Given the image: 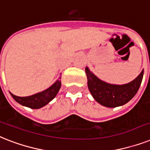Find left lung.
<instances>
[{
	"instance_id": "8db88e82",
	"label": "left lung",
	"mask_w": 150,
	"mask_h": 150,
	"mask_svg": "<svg viewBox=\"0 0 150 150\" xmlns=\"http://www.w3.org/2000/svg\"><path fill=\"white\" fill-rule=\"evenodd\" d=\"M143 70L133 80L124 85H112L102 81L86 67L88 87L95 100L105 107L115 108L123 105L130 101L140 87Z\"/></svg>"
}]
</instances>
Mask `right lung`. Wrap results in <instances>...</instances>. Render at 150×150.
Masks as SVG:
<instances>
[{
  "instance_id": "obj_1",
  "label": "right lung",
  "mask_w": 150,
  "mask_h": 150,
  "mask_svg": "<svg viewBox=\"0 0 150 150\" xmlns=\"http://www.w3.org/2000/svg\"><path fill=\"white\" fill-rule=\"evenodd\" d=\"M61 85H62L61 80L58 79L51 87L43 92H38L32 96L20 97V96H14L11 92L10 94L11 95L13 98L19 104L31 108V109H37L46 105L55 97L60 89Z\"/></svg>"
}]
</instances>
